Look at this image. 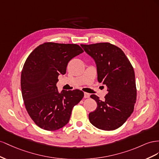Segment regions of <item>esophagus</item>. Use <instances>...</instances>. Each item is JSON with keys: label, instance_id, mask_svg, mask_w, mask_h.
Instances as JSON below:
<instances>
[{"label": "esophagus", "instance_id": "34e87169", "mask_svg": "<svg viewBox=\"0 0 159 159\" xmlns=\"http://www.w3.org/2000/svg\"><path fill=\"white\" fill-rule=\"evenodd\" d=\"M84 97L85 98H89V97H90V94H89V93H84Z\"/></svg>", "mask_w": 159, "mask_h": 159}]
</instances>
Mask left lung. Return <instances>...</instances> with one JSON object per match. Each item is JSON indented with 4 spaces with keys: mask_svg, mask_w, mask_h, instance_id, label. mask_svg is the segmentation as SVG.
Wrapping results in <instances>:
<instances>
[{
    "mask_svg": "<svg viewBox=\"0 0 159 159\" xmlns=\"http://www.w3.org/2000/svg\"><path fill=\"white\" fill-rule=\"evenodd\" d=\"M97 65V79L107 87L108 93L101 101L90 95L97 108L89 113L93 126L104 130H113L123 125L134 111L137 99L133 67L122 50L108 43L80 44Z\"/></svg>",
    "mask_w": 159,
    "mask_h": 159,
    "instance_id": "left-lung-1",
    "label": "left lung"
}]
</instances>
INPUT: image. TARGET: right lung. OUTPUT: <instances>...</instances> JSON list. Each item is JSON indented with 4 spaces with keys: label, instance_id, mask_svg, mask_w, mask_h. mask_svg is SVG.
Here are the masks:
<instances>
[{
    "label": "right lung",
    "instance_id": "1",
    "mask_svg": "<svg viewBox=\"0 0 159 159\" xmlns=\"http://www.w3.org/2000/svg\"><path fill=\"white\" fill-rule=\"evenodd\" d=\"M83 52L78 44L45 43L32 52L21 73V90L26 109L35 124L56 130L69 121L72 108L84 97L80 90H58V76L68 63Z\"/></svg>",
    "mask_w": 159,
    "mask_h": 159
}]
</instances>
